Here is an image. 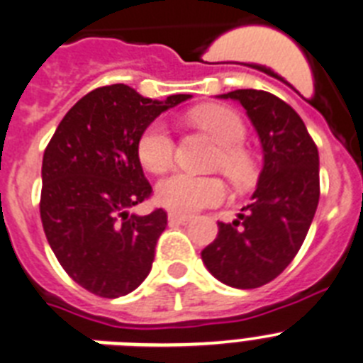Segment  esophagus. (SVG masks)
<instances>
[{"mask_svg":"<svg viewBox=\"0 0 363 363\" xmlns=\"http://www.w3.org/2000/svg\"><path fill=\"white\" fill-rule=\"evenodd\" d=\"M189 221H191V216H185V214H169V223L171 225H187Z\"/></svg>","mask_w":363,"mask_h":363,"instance_id":"obj_1","label":"esophagus"}]
</instances>
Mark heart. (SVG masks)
Returning <instances> with one entry per match:
<instances>
[{
    "instance_id": "obj_1",
    "label": "heart",
    "mask_w": 363,
    "mask_h": 363,
    "mask_svg": "<svg viewBox=\"0 0 363 363\" xmlns=\"http://www.w3.org/2000/svg\"><path fill=\"white\" fill-rule=\"evenodd\" d=\"M192 121L220 143L214 167L230 182L245 185L255 176V160L242 145L247 127L238 112L220 105H205L191 112ZM174 138L163 121H152L138 140V158L147 171L163 172L174 160ZM225 185L218 176L174 172L162 179L156 189L158 203L176 214H192L220 203L225 198Z\"/></svg>"
}]
</instances>
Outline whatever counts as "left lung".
Returning <instances> with one entry per match:
<instances>
[{
  "label": "left lung",
  "mask_w": 363,
  "mask_h": 363,
  "mask_svg": "<svg viewBox=\"0 0 363 363\" xmlns=\"http://www.w3.org/2000/svg\"><path fill=\"white\" fill-rule=\"evenodd\" d=\"M264 147V169L252 201L233 223L218 221V236L201 251L221 284L256 289L281 274L306 240L320 200L316 143L291 105L265 91L238 89Z\"/></svg>",
  "instance_id": "left-lung-1"
}]
</instances>
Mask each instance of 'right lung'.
<instances>
[{
  "label": "right lung",
  "instance_id": "obj_1",
  "mask_svg": "<svg viewBox=\"0 0 363 363\" xmlns=\"http://www.w3.org/2000/svg\"><path fill=\"white\" fill-rule=\"evenodd\" d=\"M187 98L158 101L123 83L99 86L67 112L45 149V236L67 274L96 296H125L150 272L167 213H127L152 194L138 140L163 111Z\"/></svg>",
  "mask_w": 363,
  "mask_h": 363
}]
</instances>
